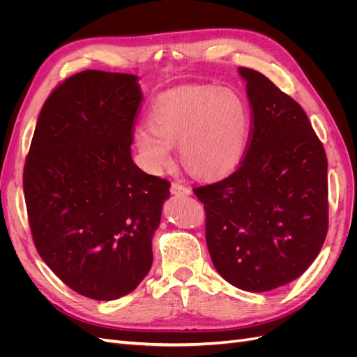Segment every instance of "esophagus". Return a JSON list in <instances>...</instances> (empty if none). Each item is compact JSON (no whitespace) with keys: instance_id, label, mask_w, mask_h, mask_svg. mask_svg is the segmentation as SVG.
<instances>
[{"instance_id":"esophagus-1","label":"esophagus","mask_w":357,"mask_h":357,"mask_svg":"<svg viewBox=\"0 0 357 357\" xmlns=\"http://www.w3.org/2000/svg\"><path fill=\"white\" fill-rule=\"evenodd\" d=\"M171 193H172V195H190V189L180 185V183H172Z\"/></svg>"}]
</instances>
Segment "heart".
<instances>
[{
	"label": "heart",
	"instance_id": "obj_1",
	"mask_svg": "<svg viewBox=\"0 0 357 357\" xmlns=\"http://www.w3.org/2000/svg\"><path fill=\"white\" fill-rule=\"evenodd\" d=\"M137 129L134 143L150 172L171 164L169 147H178L190 174L219 178L241 164L250 142L252 116L243 96L228 88L192 86L159 96Z\"/></svg>",
	"mask_w": 357,
	"mask_h": 357
}]
</instances>
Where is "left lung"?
<instances>
[{
  "mask_svg": "<svg viewBox=\"0 0 357 357\" xmlns=\"http://www.w3.org/2000/svg\"><path fill=\"white\" fill-rule=\"evenodd\" d=\"M250 102V142L231 176L193 189L218 273L247 291L304 274L329 226L328 159L302 107L262 73L240 67Z\"/></svg>",
  "mask_w": 357,
  "mask_h": 357,
  "instance_id": "1",
  "label": "left lung"
}]
</instances>
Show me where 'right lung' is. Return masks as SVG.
<instances>
[{
    "label": "right lung",
    "instance_id": "obj_1",
    "mask_svg": "<svg viewBox=\"0 0 357 357\" xmlns=\"http://www.w3.org/2000/svg\"><path fill=\"white\" fill-rule=\"evenodd\" d=\"M143 102L137 75L86 70L43 104L24 167L28 222L43 261L70 289L125 296L153 262L171 183L131 156Z\"/></svg>",
    "mask_w": 357,
    "mask_h": 357
}]
</instances>
